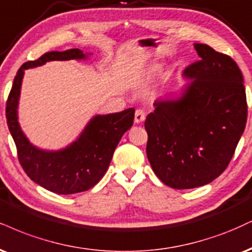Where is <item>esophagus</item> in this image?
<instances>
[{"mask_svg":"<svg viewBox=\"0 0 252 252\" xmlns=\"http://www.w3.org/2000/svg\"><path fill=\"white\" fill-rule=\"evenodd\" d=\"M145 120V113L142 109H137L135 111V123H142Z\"/></svg>","mask_w":252,"mask_h":252,"instance_id":"1","label":"esophagus"}]
</instances>
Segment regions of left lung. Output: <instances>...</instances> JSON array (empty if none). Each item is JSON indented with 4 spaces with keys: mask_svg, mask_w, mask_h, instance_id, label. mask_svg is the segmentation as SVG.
Instances as JSON below:
<instances>
[{
    "mask_svg": "<svg viewBox=\"0 0 252 252\" xmlns=\"http://www.w3.org/2000/svg\"><path fill=\"white\" fill-rule=\"evenodd\" d=\"M199 60L180 98L157 99L144 122L147 156L165 186L192 189L213 182L229 165L247 124L243 75L237 63L208 44L195 43Z\"/></svg>",
    "mask_w": 252,
    "mask_h": 252,
    "instance_id": "8db88e82",
    "label": "left lung"
}]
</instances>
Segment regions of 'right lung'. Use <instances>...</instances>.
<instances>
[{"label": "right lung", "instance_id": "right-lung-1", "mask_svg": "<svg viewBox=\"0 0 252 252\" xmlns=\"http://www.w3.org/2000/svg\"><path fill=\"white\" fill-rule=\"evenodd\" d=\"M80 49L50 51L39 59L28 61L14 78L5 107L9 131L17 149V157L24 172L38 186L59 195H71L89 190L104 176L114 151L126 130L134 123L135 109L116 114L97 115L87 124L80 137L65 149L45 151L28 141L17 121L20 90L24 70L49 61L86 59Z\"/></svg>", "mask_w": 252, "mask_h": 252}]
</instances>
